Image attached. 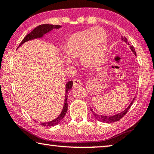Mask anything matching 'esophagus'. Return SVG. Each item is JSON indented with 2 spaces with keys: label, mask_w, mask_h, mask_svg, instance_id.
I'll use <instances>...</instances> for the list:
<instances>
[{
  "label": "esophagus",
  "mask_w": 154,
  "mask_h": 154,
  "mask_svg": "<svg viewBox=\"0 0 154 154\" xmlns=\"http://www.w3.org/2000/svg\"><path fill=\"white\" fill-rule=\"evenodd\" d=\"M73 85L75 87H77L78 85H82V81L78 79H75L73 80Z\"/></svg>",
  "instance_id": "34e87169"
}]
</instances>
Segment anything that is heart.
Instances as JSON below:
<instances>
[{"mask_svg": "<svg viewBox=\"0 0 154 154\" xmlns=\"http://www.w3.org/2000/svg\"><path fill=\"white\" fill-rule=\"evenodd\" d=\"M107 43L106 32L99 27L72 34L64 46L66 56L65 62L69 65L72 63L71 60L80 58L81 62L85 68L95 69L105 58Z\"/></svg>", "mask_w": 154, "mask_h": 154, "instance_id": "1", "label": "heart"}]
</instances>
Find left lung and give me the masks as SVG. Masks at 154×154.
Masks as SVG:
<instances>
[{
    "mask_svg": "<svg viewBox=\"0 0 154 154\" xmlns=\"http://www.w3.org/2000/svg\"><path fill=\"white\" fill-rule=\"evenodd\" d=\"M122 40L125 41L126 43H128V40L127 38L125 37V36H122ZM128 45H130V49H131V51L133 52V54H134L135 56H137V54H136V51H135V49L134 48V47L130 45V44H128ZM136 98V96L135 97H134V98L132 99V102L130 104L129 106H128V107L125 109V110H124L122 112H120V113H117L116 115H113V116H100V115H98V114H96L93 111V110L92 109H90V110L92 111V112L94 114V116L95 118L98 119V121L100 122H106V123H112V122H117V121H119V119H122L123 117L125 116V115L126 114V113L128 112V111L129 110V109L130 108V106H132V103H133L134 99Z\"/></svg>",
    "mask_w": 154,
    "mask_h": 154,
    "instance_id": "left-lung-1",
    "label": "left lung"
}]
</instances>
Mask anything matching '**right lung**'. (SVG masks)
I'll return each instance as SVG.
<instances>
[{"label":"right lung","instance_id":"obj_1","mask_svg":"<svg viewBox=\"0 0 154 154\" xmlns=\"http://www.w3.org/2000/svg\"><path fill=\"white\" fill-rule=\"evenodd\" d=\"M61 28V26L60 25H51V24H42L40 25L35 28L32 32L28 34V35L25 36L24 39L22 40V42L20 43L19 47H20L22 44H24V43L27 42L28 41L30 40H33V39H36V38H42L43 36L46 35V34L49 33V32L54 29H58V28ZM18 47V48H19ZM72 85H73V82L72 81H69L65 85V91H66V94L64 96V106L63 109H62V111L60 113V114L59 115V116L58 118H56V119H53V120L49 121L48 122H43V123H41V124L42 126H54L58 124L60 122L62 121V119L64 118V117L66 115V112H67V109H68V103H67V98H68V92H69L70 90L72 87Z\"/></svg>","mask_w":154,"mask_h":154}]
</instances>
